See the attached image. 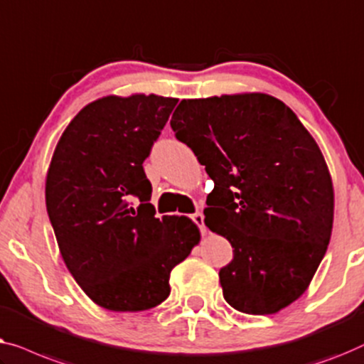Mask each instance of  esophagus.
<instances>
[{"instance_id":"34e87169","label":"esophagus","mask_w":364,"mask_h":364,"mask_svg":"<svg viewBox=\"0 0 364 364\" xmlns=\"http://www.w3.org/2000/svg\"><path fill=\"white\" fill-rule=\"evenodd\" d=\"M191 219L194 221V224H196V226L201 229V232L203 234H206V226H204V216H203V213H194L193 216H191Z\"/></svg>"}]
</instances>
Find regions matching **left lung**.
I'll list each match as a JSON object with an SVG mask.
<instances>
[{
	"label": "left lung",
	"instance_id": "left-lung-1",
	"mask_svg": "<svg viewBox=\"0 0 364 364\" xmlns=\"http://www.w3.org/2000/svg\"><path fill=\"white\" fill-rule=\"evenodd\" d=\"M214 181L204 223L231 242L224 299L277 314L309 289L333 228V183L315 138L282 100L260 92L184 99L170 122Z\"/></svg>",
	"mask_w": 364,
	"mask_h": 364
}]
</instances>
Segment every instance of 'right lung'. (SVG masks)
Masks as SVG:
<instances>
[{
	"label": "right lung",
	"mask_w": 364,
	"mask_h": 364,
	"mask_svg": "<svg viewBox=\"0 0 364 364\" xmlns=\"http://www.w3.org/2000/svg\"><path fill=\"white\" fill-rule=\"evenodd\" d=\"M178 99L107 95L85 105L55 145L46 208L69 272L110 311H143L170 295V274L199 244L186 216L155 218L143 171ZM132 197L141 204L133 208Z\"/></svg>",
	"instance_id": "obj_1"
}]
</instances>
